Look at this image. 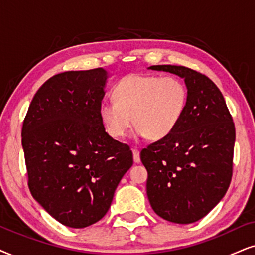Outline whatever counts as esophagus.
I'll return each mask as SVG.
<instances>
[{
    "instance_id": "1",
    "label": "esophagus",
    "mask_w": 255,
    "mask_h": 255,
    "mask_svg": "<svg viewBox=\"0 0 255 255\" xmlns=\"http://www.w3.org/2000/svg\"><path fill=\"white\" fill-rule=\"evenodd\" d=\"M133 159H134V162L135 163H138L141 161V159H140V150H138L137 148H134V149H133Z\"/></svg>"
}]
</instances>
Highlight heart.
<instances>
[{
	"instance_id": "b5f03b06",
	"label": "heart",
	"mask_w": 255,
	"mask_h": 255,
	"mask_svg": "<svg viewBox=\"0 0 255 255\" xmlns=\"http://www.w3.org/2000/svg\"><path fill=\"white\" fill-rule=\"evenodd\" d=\"M114 101L100 105V118L114 138L126 136L133 119L135 133L149 140L168 136L185 114L188 92L174 76L129 74L113 87Z\"/></svg>"
}]
</instances>
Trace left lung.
<instances>
[{"mask_svg":"<svg viewBox=\"0 0 255 255\" xmlns=\"http://www.w3.org/2000/svg\"><path fill=\"white\" fill-rule=\"evenodd\" d=\"M185 79L188 102L173 133L140 153L148 172L147 195L167 221L192 224L226 194L233 174L235 127L220 89L183 66H151Z\"/></svg>","mask_w":255,"mask_h":255,"instance_id":"obj_1","label":"left lung"}]
</instances>
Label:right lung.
I'll use <instances>...</instances> for the list:
<instances>
[{
	"mask_svg": "<svg viewBox=\"0 0 255 255\" xmlns=\"http://www.w3.org/2000/svg\"><path fill=\"white\" fill-rule=\"evenodd\" d=\"M106 80L102 68L54 75L36 92L22 126L31 195L72 228L105 217L133 165L129 146L109 136L100 118Z\"/></svg>",
	"mask_w": 255,
	"mask_h": 255,
	"instance_id": "obj_1",
	"label": "right lung"
}]
</instances>
